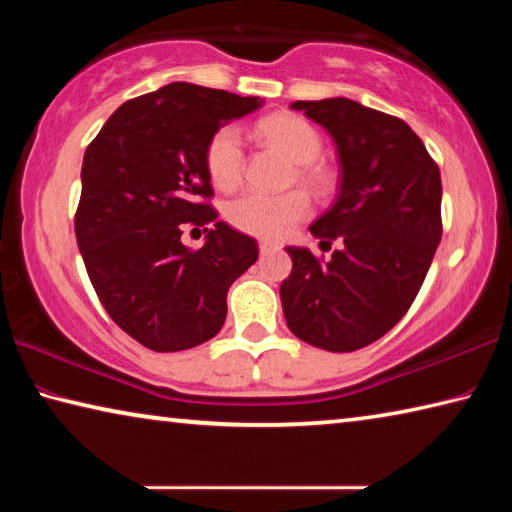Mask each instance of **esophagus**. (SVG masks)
I'll use <instances>...</instances> for the list:
<instances>
[{
	"instance_id": "esophagus-1",
	"label": "esophagus",
	"mask_w": 512,
	"mask_h": 512,
	"mask_svg": "<svg viewBox=\"0 0 512 512\" xmlns=\"http://www.w3.org/2000/svg\"><path fill=\"white\" fill-rule=\"evenodd\" d=\"M271 250H277V246L271 244V241H259V253L266 255V253H271Z\"/></svg>"
}]
</instances>
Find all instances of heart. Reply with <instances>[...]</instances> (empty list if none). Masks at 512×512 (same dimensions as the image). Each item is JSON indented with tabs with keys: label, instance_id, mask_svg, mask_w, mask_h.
<instances>
[{
	"label": "heart",
	"instance_id": "b5f03b06",
	"mask_svg": "<svg viewBox=\"0 0 512 512\" xmlns=\"http://www.w3.org/2000/svg\"><path fill=\"white\" fill-rule=\"evenodd\" d=\"M257 135L291 162L298 164V180L307 187L323 189L327 176L318 169L323 155V140L309 121L296 115H271L257 124ZM205 169L212 185L230 192L244 176V142L235 126H225L212 135L205 149ZM309 216V201L300 192L282 196H264L248 192L225 207V219L239 232L259 239H282L293 225Z\"/></svg>",
	"mask_w": 512,
	"mask_h": 512
}]
</instances>
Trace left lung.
Segmentation results:
<instances>
[{
  "mask_svg": "<svg viewBox=\"0 0 512 512\" xmlns=\"http://www.w3.org/2000/svg\"><path fill=\"white\" fill-rule=\"evenodd\" d=\"M293 110L332 135L341 160L339 196L311 223V235L343 248L320 264L305 246H287L291 275L280 300L287 325L309 345L352 352L400 320L440 244L438 164L406 121L359 101H296Z\"/></svg>",
  "mask_w": 512,
  "mask_h": 512,
  "instance_id": "1",
  "label": "left lung"
}]
</instances>
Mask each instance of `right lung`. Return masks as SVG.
Returning a JSON list of instances; mask_svg holds the SVG:
<instances>
[{"instance_id": "add662e5", "label": "right lung", "mask_w": 512, "mask_h": 512, "mask_svg": "<svg viewBox=\"0 0 512 512\" xmlns=\"http://www.w3.org/2000/svg\"><path fill=\"white\" fill-rule=\"evenodd\" d=\"M264 106L194 83H169L112 112L83 155L76 241L110 318L155 352L196 348L223 327L230 284L257 262L212 196L205 149L230 121ZM213 223L206 244L179 241L182 223Z\"/></svg>"}]
</instances>
